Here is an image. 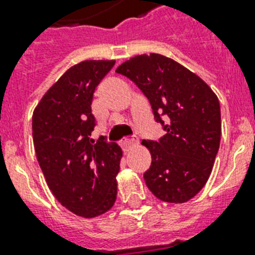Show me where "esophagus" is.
I'll return each mask as SVG.
<instances>
[{
  "mask_svg": "<svg viewBox=\"0 0 255 255\" xmlns=\"http://www.w3.org/2000/svg\"><path fill=\"white\" fill-rule=\"evenodd\" d=\"M120 144H122V147L124 148V151H127L128 148L132 147V145H135V144H137V139H135V137H131V139H123L122 141H120Z\"/></svg>",
  "mask_w": 255,
  "mask_h": 255,
  "instance_id": "obj_1",
  "label": "esophagus"
}]
</instances>
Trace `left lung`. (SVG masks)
Masks as SVG:
<instances>
[{
    "mask_svg": "<svg viewBox=\"0 0 255 255\" xmlns=\"http://www.w3.org/2000/svg\"><path fill=\"white\" fill-rule=\"evenodd\" d=\"M116 73L143 91L155 120L167 132L159 141H141L152 156L151 167L144 173L148 189L161 201H189L208 181L220 148L217 95L196 74L160 54L136 55Z\"/></svg>",
    "mask_w": 255,
    "mask_h": 255,
    "instance_id": "8db88e82",
    "label": "left lung"
}]
</instances>
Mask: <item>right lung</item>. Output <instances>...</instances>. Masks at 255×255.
Here are the masks:
<instances>
[{
  "instance_id": "1",
  "label": "right lung",
  "mask_w": 255,
  "mask_h": 255,
  "mask_svg": "<svg viewBox=\"0 0 255 255\" xmlns=\"http://www.w3.org/2000/svg\"><path fill=\"white\" fill-rule=\"evenodd\" d=\"M114 65L83 61L70 67L33 112L34 148L46 182L66 209L85 218L108 212L118 194L122 148L90 139L94 92Z\"/></svg>"
}]
</instances>
